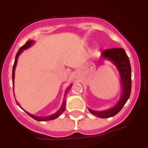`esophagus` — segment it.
I'll return each instance as SVG.
<instances>
[{"label":"esophagus","instance_id":"1","mask_svg":"<svg viewBox=\"0 0 148 148\" xmlns=\"http://www.w3.org/2000/svg\"><path fill=\"white\" fill-rule=\"evenodd\" d=\"M74 77H75V78H78V77H79V74H77V73H74Z\"/></svg>","mask_w":148,"mask_h":148}]
</instances>
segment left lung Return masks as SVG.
<instances>
[{"label":"left lung","mask_w":148,"mask_h":148,"mask_svg":"<svg viewBox=\"0 0 148 148\" xmlns=\"http://www.w3.org/2000/svg\"><path fill=\"white\" fill-rule=\"evenodd\" d=\"M101 55L103 59L110 61L117 67L120 76L122 93L120 99L114 107L103 111H95L89 108V111L99 118H109L116 115L122 110L130 96L132 86L131 66L129 58L122 48L106 49L103 51Z\"/></svg>","instance_id":"8db88e82"}]
</instances>
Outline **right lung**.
<instances>
[{"mask_svg":"<svg viewBox=\"0 0 148 148\" xmlns=\"http://www.w3.org/2000/svg\"><path fill=\"white\" fill-rule=\"evenodd\" d=\"M34 44V41H33V40H29V41H27V42H26V44H25L23 46H21V47L20 48V49L18 50V51L17 53H16V58H15L14 64H13V72H12V81H13V87H14L15 70H16V65H17L18 59L19 55H20L21 53L23 52V50H26V49H27L29 47H31V46H32ZM71 86H72V84H71V85H70V86H69V87L67 88L66 89L65 93H64V99H63V102H62V106H61L60 109H59V110H58V111L56 112V113H54V114H51V115H49V116H46V117H38V116H36V115H34V114H30V113H28V112L25 111V110H24V111L26 112V113H27V114L30 116V117H31L33 119H34V120H36L37 121H39V122H41V121H49V120H54V119H56L57 117H59V116H60L61 114H62V113L64 112L65 107H66V99H64V98L66 97V95L67 92L69 90L70 88L71 87ZM16 103H17L18 105L19 106V104H18L17 102H16ZM19 107H20V106H19ZM21 109H23V108H21Z\"/></svg>","mask_w":148,"mask_h":148,"instance_id":"right-lung-1","label":"right lung"}]
</instances>
